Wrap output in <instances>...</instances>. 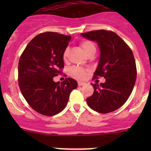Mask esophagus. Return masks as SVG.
Listing matches in <instances>:
<instances>
[{
  "label": "esophagus",
  "instance_id": "1",
  "mask_svg": "<svg viewBox=\"0 0 151 151\" xmlns=\"http://www.w3.org/2000/svg\"><path fill=\"white\" fill-rule=\"evenodd\" d=\"M86 84V83H85V82H81V81H79L78 82V85L79 86H83V85H84Z\"/></svg>",
  "mask_w": 151,
  "mask_h": 151
}]
</instances>
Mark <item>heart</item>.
Instances as JSON below:
<instances>
[{
    "instance_id": "obj_1",
    "label": "heart",
    "mask_w": 151,
    "mask_h": 151,
    "mask_svg": "<svg viewBox=\"0 0 151 151\" xmlns=\"http://www.w3.org/2000/svg\"><path fill=\"white\" fill-rule=\"evenodd\" d=\"M81 47L83 49L85 52L86 53L87 55H88L92 50H96L95 45H94V44L92 42H91V41H83V42H82ZM68 51H69L68 48H66V50H64V52H63V58L64 60L66 59L67 56H68ZM71 74H72L74 77H76L77 78L79 79L85 78L87 74V70H85L83 68H80V67H73V68H71Z\"/></svg>"
}]
</instances>
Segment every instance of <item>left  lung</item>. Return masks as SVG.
I'll list each match as a JSON object with an SVG mask.
<instances>
[{
    "instance_id": "1",
    "label": "left lung",
    "mask_w": 151,
    "mask_h": 151,
    "mask_svg": "<svg viewBox=\"0 0 151 151\" xmlns=\"http://www.w3.org/2000/svg\"><path fill=\"white\" fill-rule=\"evenodd\" d=\"M81 36L98 44L100 58L94 78L104 77L106 80L92 84L94 92L87 98V103L98 112H113L125 104L135 85L137 68L133 52L114 32L93 30Z\"/></svg>"
}]
</instances>
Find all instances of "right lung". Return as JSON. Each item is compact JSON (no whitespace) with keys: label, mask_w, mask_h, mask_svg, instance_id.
I'll return each mask as SVG.
<instances>
[{"label":"right lung","mask_w":151,"mask_h":151,"mask_svg":"<svg viewBox=\"0 0 151 151\" xmlns=\"http://www.w3.org/2000/svg\"><path fill=\"white\" fill-rule=\"evenodd\" d=\"M71 39L55 32L35 36L22 52L18 65V81L22 96L28 104L39 113L47 116L63 110L77 82L66 78L62 83L53 77L62 72L63 54Z\"/></svg>","instance_id":"1"}]
</instances>
